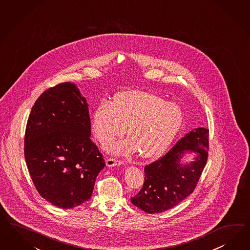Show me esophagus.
I'll return each mask as SVG.
<instances>
[{
	"label": "esophagus",
	"mask_w": 250,
	"mask_h": 250,
	"mask_svg": "<svg viewBox=\"0 0 250 250\" xmlns=\"http://www.w3.org/2000/svg\"><path fill=\"white\" fill-rule=\"evenodd\" d=\"M106 164L107 167H114V166H120L123 164V162L121 160L118 159H114V158H108L106 161Z\"/></svg>",
	"instance_id": "34e87169"
}]
</instances>
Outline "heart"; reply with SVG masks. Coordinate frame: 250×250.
Instances as JSON below:
<instances>
[{
	"instance_id": "1",
	"label": "heart",
	"mask_w": 250,
	"mask_h": 250,
	"mask_svg": "<svg viewBox=\"0 0 250 250\" xmlns=\"http://www.w3.org/2000/svg\"><path fill=\"white\" fill-rule=\"evenodd\" d=\"M184 114L177 104L164 101L153 93L128 90L111 102L101 101L92 115L93 135L108 146L125 134L129 138L115 143L111 150L128 155L140 151L144 159L159 157L177 135Z\"/></svg>"
}]
</instances>
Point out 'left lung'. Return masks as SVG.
I'll list each match as a JSON object with an SVG mask.
<instances>
[{
    "label": "left lung",
    "mask_w": 250,
    "mask_h": 250,
    "mask_svg": "<svg viewBox=\"0 0 250 250\" xmlns=\"http://www.w3.org/2000/svg\"><path fill=\"white\" fill-rule=\"evenodd\" d=\"M208 135L206 128H193L164 157L144 168L142 190L130 201L148 214H157L177 206L193 193L208 157ZM190 154L193 159L183 160Z\"/></svg>",
    "instance_id": "obj_1"
}]
</instances>
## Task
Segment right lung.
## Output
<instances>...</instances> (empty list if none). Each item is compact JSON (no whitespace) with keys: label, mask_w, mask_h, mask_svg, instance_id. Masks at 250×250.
<instances>
[{"label":"right lung","mask_w":250,"mask_h":250,"mask_svg":"<svg viewBox=\"0 0 250 250\" xmlns=\"http://www.w3.org/2000/svg\"><path fill=\"white\" fill-rule=\"evenodd\" d=\"M88 105L70 82L50 87L29 115L24 157L36 190L52 205L70 209L91 197L105 167L91 142Z\"/></svg>","instance_id":"add662e5"}]
</instances>
